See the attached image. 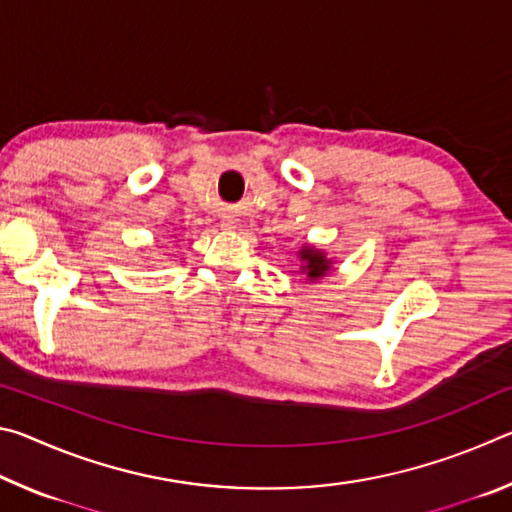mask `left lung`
<instances>
[{
  "label": "left lung",
  "mask_w": 512,
  "mask_h": 512,
  "mask_svg": "<svg viewBox=\"0 0 512 512\" xmlns=\"http://www.w3.org/2000/svg\"><path fill=\"white\" fill-rule=\"evenodd\" d=\"M300 257H302V262H305L302 271H307V277H311V280H318V277L325 275V271H329V262L323 257L320 250L305 246V250H302Z\"/></svg>",
  "instance_id": "1"
}]
</instances>
